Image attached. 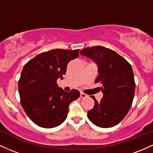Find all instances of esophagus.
<instances>
[{"mask_svg":"<svg viewBox=\"0 0 153 153\" xmlns=\"http://www.w3.org/2000/svg\"><path fill=\"white\" fill-rule=\"evenodd\" d=\"M88 97V95L85 94L84 93H80V98H82V99H85V98H87Z\"/></svg>","mask_w":153,"mask_h":153,"instance_id":"obj_1","label":"esophagus"}]
</instances>
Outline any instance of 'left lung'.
I'll return each instance as SVG.
<instances>
[{
    "mask_svg": "<svg viewBox=\"0 0 153 153\" xmlns=\"http://www.w3.org/2000/svg\"><path fill=\"white\" fill-rule=\"evenodd\" d=\"M80 54L89 57L98 65L99 75L95 82L101 87L103 98L88 111V117L95 125L102 128L118 124L127 115L134 96L135 82L131 65L110 49L101 46L87 47Z\"/></svg>",
    "mask_w": 153,
    "mask_h": 153,
    "instance_id": "obj_1",
    "label": "left lung"
}]
</instances>
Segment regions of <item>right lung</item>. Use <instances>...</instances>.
<instances>
[{
	"label": "right lung",
	"mask_w": 153,
	"mask_h": 153,
	"mask_svg": "<svg viewBox=\"0 0 153 153\" xmlns=\"http://www.w3.org/2000/svg\"><path fill=\"white\" fill-rule=\"evenodd\" d=\"M79 56V50L56 49L37 54L25 64L19 80L21 103L29 119L43 128H53L65 120L69 105L80 92L59 88L58 78L65 75L67 65Z\"/></svg>",
	"instance_id": "obj_1"
}]
</instances>
